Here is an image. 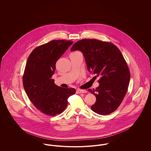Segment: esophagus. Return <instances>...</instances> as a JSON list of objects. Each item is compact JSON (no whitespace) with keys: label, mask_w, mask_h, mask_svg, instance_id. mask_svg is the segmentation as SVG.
I'll list each match as a JSON object with an SVG mask.
<instances>
[{"label":"esophagus","mask_w":151,"mask_h":151,"mask_svg":"<svg viewBox=\"0 0 151 151\" xmlns=\"http://www.w3.org/2000/svg\"><path fill=\"white\" fill-rule=\"evenodd\" d=\"M86 92H87V91L86 90H81V89L76 90V93H85Z\"/></svg>","instance_id":"esophagus-1"}]
</instances>
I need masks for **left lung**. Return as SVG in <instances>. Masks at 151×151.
Segmentation results:
<instances>
[{"instance_id":"left-lung-1","label":"left lung","mask_w":151,"mask_h":151,"mask_svg":"<svg viewBox=\"0 0 151 151\" xmlns=\"http://www.w3.org/2000/svg\"><path fill=\"white\" fill-rule=\"evenodd\" d=\"M76 50L83 53L88 71L100 79L99 86L88 89L96 97L91 109L100 115L114 112L122 103L130 80L129 69L121 51L113 43L96 39L78 41L71 49Z\"/></svg>"}]
</instances>
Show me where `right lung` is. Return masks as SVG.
Listing matches in <instances>:
<instances>
[{
	"instance_id": "obj_1",
	"label": "right lung",
	"mask_w": 151,
	"mask_h": 151,
	"mask_svg": "<svg viewBox=\"0 0 151 151\" xmlns=\"http://www.w3.org/2000/svg\"><path fill=\"white\" fill-rule=\"evenodd\" d=\"M73 43L71 41L53 40L42 45L29 55L22 78L24 89L33 104L42 113L55 116L62 113L74 88H63L51 79L58 60Z\"/></svg>"
}]
</instances>
